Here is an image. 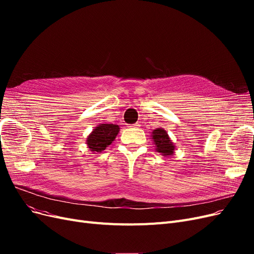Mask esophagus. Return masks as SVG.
<instances>
[{"instance_id": "1", "label": "esophagus", "mask_w": 254, "mask_h": 254, "mask_svg": "<svg viewBox=\"0 0 254 254\" xmlns=\"http://www.w3.org/2000/svg\"><path fill=\"white\" fill-rule=\"evenodd\" d=\"M140 126H141L140 123H135V124H133V126H132V127H134V128H139Z\"/></svg>"}]
</instances>
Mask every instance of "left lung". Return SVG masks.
I'll use <instances>...</instances> for the list:
<instances>
[{
	"label": "left lung",
	"mask_w": 254,
	"mask_h": 254,
	"mask_svg": "<svg viewBox=\"0 0 254 254\" xmlns=\"http://www.w3.org/2000/svg\"><path fill=\"white\" fill-rule=\"evenodd\" d=\"M151 140L155 145L156 150L160 152L164 157L174 156L176 150V146L174 142L171 140L170 135L167 131L163 128H157L152 130L151 132Z\"/></svg>",
	"instance_id": "1"
}]
</instances>
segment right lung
Here are the masks:
<instances>
[{
	"mask_svg": "<svg viewBox=\"0 0 254 254\" xmlns=\"http://www.w3.org/2000/svg\"><path fill=\"white\" fill-rule=\"evenodd\" d=\"M120 126L114 124H99L87 137V146L92 152H102L115 140Z\"/></svg>",
	"mask_w": 254,
	"mask_h": 254,
	"instance_id": "add662e5",
	"label": "right lung"
}]
</instances>
